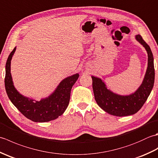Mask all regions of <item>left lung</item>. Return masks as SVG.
Masks as SVG:
<instances>
[{
	"instance_id": "1",
	"label": "left lung",
	"mask_w": 158,
	"mask_h": 158,
	"mask_svg": "<svg viewBox=\"0 0 158 158\" xmlns=\"http://www.w3.org/2000/svg\"><path fill=\"white\" fill-rule=\"evenodd\" d=\"M135 39L146 49L148 64L141 85L135 92L126 96L117 94L107 88L101 79L92 76L93 92L97 104L105 112L112 115L123 117L138 112L146 102L154 85L155 70L152 50L140 35H136Z\"/></svg>"
}]
</instances>
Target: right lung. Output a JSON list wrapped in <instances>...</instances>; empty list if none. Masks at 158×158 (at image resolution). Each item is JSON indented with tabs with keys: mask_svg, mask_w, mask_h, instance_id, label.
Listing matches in <instances>:
<instances>
[{
	"mask_svg": "<svg viewBox=\"0 0 158 158\" xmlns=\"http://www.w3.org/2000/svg\"><path fill=\"white\" fill-rule=\"evenodd\" d=\"M16 47L10 53L5 66V85L11 102L23 115L35 122H47L56 119L65 111L70 101V91L78 79L76 73L64 79L52 94L40 101L22 95L13 85L11 74V61Z\"/></svg>",
	"mask_w": 158,
	"mask_h": 158,
	"instance_id": "1",
	"label": "right lung"
}]
</instances>
